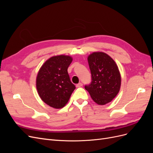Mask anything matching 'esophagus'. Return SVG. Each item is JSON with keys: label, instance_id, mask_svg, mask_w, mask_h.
<instances>
[{"label": "esophagus", "instance_id": "obj_1", "mask_svg": "<svg viewBox=\"0 0 153 153\" xmlns=\"http://www.w3.org/2000/svg\"><path fill=\"white\" fill-rule=\"evenodd\" d=\"M82 85H83L82 83H78V84L76 85V87H82Z\"/></svg>", "mask_w": 153, "mask_h": 153}]
</instances>
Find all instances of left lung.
<instances>
[{
  "label": "left lung",
  "instance_id": "1",
  "mask_svg": "<svg viewBox=\"0 0 153 153\" xmlns=\"http://www.w3.org/2000/svg\"><path fill=\"white\" fill-rule=\"evenodd\" d=\"M91 73V83L85 85L94 102L104 105L119 93L121 78L116 63L108 55L94 52L87 58Z\"/></svg>",
  "mask_w": 153,
  "mask_h": 153
}]
</instances>
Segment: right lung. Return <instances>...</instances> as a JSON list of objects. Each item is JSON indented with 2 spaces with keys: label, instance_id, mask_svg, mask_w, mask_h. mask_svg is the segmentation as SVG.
Here are the masks:
<instances>
[{
  "label": "right lung",
  "instance_id": "1",
  "mask_svg": "<svg viewBox=\"0 0 153 153\" xmlns=\"http://www.w3.org/2000/svg\"><path fill=\"white\" fill-rule=\"evenodd\" d=\"M72 61V57L68 55L52 57L43 64L38 73L36 88L38 94L51 107H64L75 89L68 73Z\"/></svg>",
  "mask_w": 153,
  "mask_h": 153
}]
</instances>
